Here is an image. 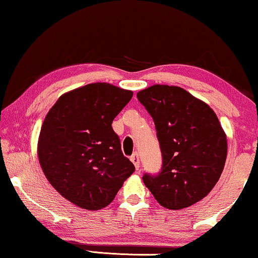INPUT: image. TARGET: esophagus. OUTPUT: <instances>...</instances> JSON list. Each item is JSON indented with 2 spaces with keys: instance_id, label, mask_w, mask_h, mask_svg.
<instances>
[{
  "instance_id": "1",
  "label": "esophagus",
  "mask_w": 258,
  "mask_h": 258,
  "mask_svg": "<svg viewBox=\"0 0 258 258\" xmlns=\"http://www.w3.org/2000/svg\"><path fill=\"white\" fill-rule=\"evenodd\" d=\"M130 161H132L133 163H134V165H135L136 170H139V169H140V157H139V154H137V153L133 154L132 156H130Z\"/></svg>"
}]
</instances>
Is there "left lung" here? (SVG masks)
Segmentation results:
<instances>
[{"label":"left lung","mask_w":258,"mask_h":258,"mask_svg":"<svg viewBox=\"0 0 258 258\" xmlns=\"http://www.w3.org/2000/svg\"><path fill=\"white\" fill-rule=\"evenodd\" d=\"M154 119L162 153L157 175L143 182L167 209L199 202L221 177L227 160V135L207 103L181 87L155 84L137 93Z\"/></svg>","instance_id":"left-lung-1"}]
</instances>
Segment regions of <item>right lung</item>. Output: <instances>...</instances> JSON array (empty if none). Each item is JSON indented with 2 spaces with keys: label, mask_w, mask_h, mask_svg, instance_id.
Returning <instances> with one entry per match:
<instances>
[{
  "label": "right lung",
  "mask_w": 258,
  "mask_h": 258,
  "mask_svg": "<svg viewBox=\"0 0 258 258\" xmlns=\"http://www.w3.org/2000/svg\"><path fill=\"white\" fill-rule=\"evenodd\" d=\"M133 91L91 83L63 94L42 124L41 168L59 195L87 210L109 206L135 171L111 123Z\"/></svg>",
  "instance_id": "add662e5"
}]
</instances>
